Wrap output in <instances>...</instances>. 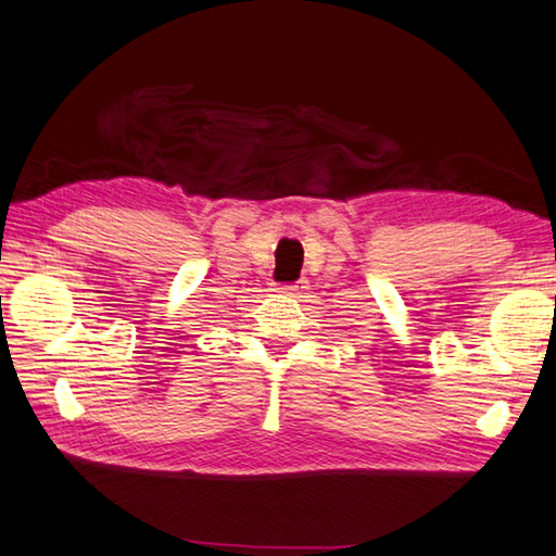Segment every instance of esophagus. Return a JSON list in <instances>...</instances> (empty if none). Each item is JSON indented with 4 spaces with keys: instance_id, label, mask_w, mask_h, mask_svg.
<instances>
[{
    "instance_id": "1",
    "label": "esophagus",
    "mask_w": 556,
    "mask_h": 556,
    "mask_svg": "<svg viewBox=\"0 0 556 556\" xmlns=\"http://www.w3.org/2000/svg\"><path fill=\"white\" fill-rule=\"evenodd\" d=\"M304 289H308V281L306 279H299V281H291V285H281L279 287L281 294H287V296L304 294Z\"/></svg>"
}]
</instances>
